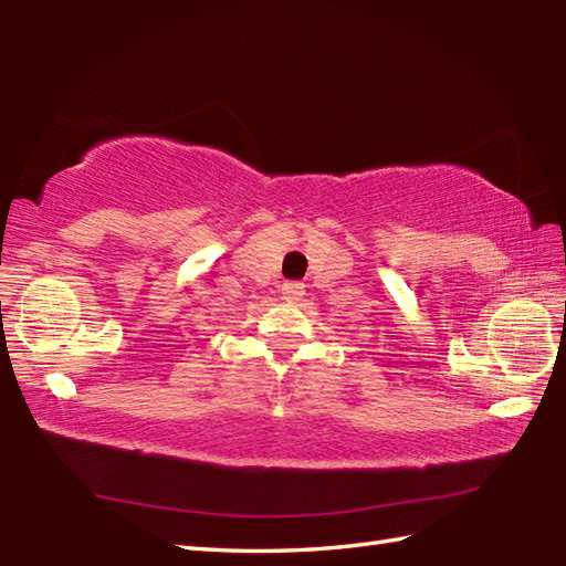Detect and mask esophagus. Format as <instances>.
I'll return each instance as SVG.
<instances>
[{
	"instance_id": "esophagus-1",
	"label": "esophagus",
	"mask_w": 566,
	"mask_h": 566,
	"mask_svg": "<svg viewBox=\"0 0 566 566\" xmlns=\"http://www.w3.org/2000/svg\"><path fill=\"white\" fill-rule=\"evenodd\" d=\"M282 296L286 298V302H298V298L304 296V284L302 282H284Z\"/></svg>"
}]
</instances>
